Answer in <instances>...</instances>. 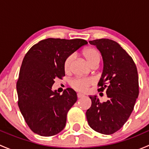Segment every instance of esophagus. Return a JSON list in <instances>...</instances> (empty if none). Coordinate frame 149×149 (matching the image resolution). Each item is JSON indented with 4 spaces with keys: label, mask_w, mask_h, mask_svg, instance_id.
<instances>
[{
    "label": "esophagus",
    "mask_w": 149,
    "mask_h": 149,
    "mask_svg": "<svg viewBox=\"0 0 149 149\" xmlns=\"http://www.w3.org/2000/svg\"><path fill=\"white\" fill-rule=\"evenodd\" d=\"M84 97V95L82 94H81V93H78L77 94V97L78 98H81V97Z\"/></svg>",
    "instance_id": "obj_1"
}]
</instances>
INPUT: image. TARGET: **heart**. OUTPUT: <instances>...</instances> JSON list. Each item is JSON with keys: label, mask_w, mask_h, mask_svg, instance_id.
Instances as JSON below:
<instances>
[{"label": "heart", "mask_w": 149, "mask_h": 149, "mask_svg": "<svg viewBox=\"0 0 149 149\" xmlns=\"http://www.w3.org/2000/svg\"><path fill=\"white\" fill-rule=\"evenodd\" d=\"M83 56L86 59V62L89 64L91 67L97 66L100 64L101 61V56H100V52L97 49L93 47H88L85 49L82 52ZM73 60V56L72 55H68L65 58L63 62V68L65 72L68 73L70 71V65L71 63ZM94 84V81L90 78H76L73 80L70 81V86L75 90L79 91H86L87 88Z\"/></svg>", "instance_id": "1"}]
</instances>
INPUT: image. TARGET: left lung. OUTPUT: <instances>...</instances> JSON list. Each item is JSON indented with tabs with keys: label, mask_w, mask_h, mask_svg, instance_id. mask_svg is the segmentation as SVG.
Masks as SVG:
<instances>
[{
	"label": "left lung",
	"mask_w": 149,
	"mask_h": 149,
	"mask_svg": "<svg viewBox=\"0 0 149 149\" xmlns=\"http://www.w3.org/2000/svg\"><path fill=\"white\" fill-rule=\"evenodd\" d=\"M89 43L102 55L104 70L98 91H106L108 100L101 102L97 96H90L91 106L86 112L87 121L95 131L111 135L124 125L133 110L139 94L137 68L131 56L116 42L99 39Z\"/></svg>",
	"instance_id": "8db88e82"
}]
</instances>
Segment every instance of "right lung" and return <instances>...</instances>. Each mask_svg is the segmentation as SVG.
Listing matches in <instances>:
<instances>
[{
	"label": "right lung",
	"mask_w": 149,
	"mask_h": 149,
	"mask_svg": "<svg viewBox=\"0 0 149 149\" xmlns=\"http://www.w3.org/2000/svg\"><path fill=\"white\" fill-rule=\"evenodd\" d=\"M87 44L82 39L48 38L25 55L16 83L18 105L34 133L52 136L65 127L68 112L77 101L76 92L68 88L60 95L52 86L55 79L65 76V58Z\"/></svg>",
	"instance_id": "add662e5"
}]
</instances>
